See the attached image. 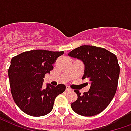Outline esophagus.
I'll return each instance as SVG.
<instances>
[{"label": "esophagus", "mask_w": 131, "mask_h": 131, "mask_svg": "<svg viewBox=\"0 0 131 131\" xmlns=\"http://www.w3.org/2000/svg\"><path fill=\"white\" fill-rule=\"evenodd\" d=\"M66 90L67 92H70V91H71L72 89L70 88H69V87H66Z\"/></svg>", "instance_id": "esophagus-1"}]
</instances>
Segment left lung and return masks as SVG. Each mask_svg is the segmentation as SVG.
<instances>
[{
    "mask_svg": "<svg viewBox=\"0 0 131 131\" xmlns=\"http://www.w3.org/2000/svg\"><path fill=\"white\" fill-rule=\"evenodd\" d=\"M70 57L81 60L85 65L82 79L90 83L88 92L81 95L74 90L77 99L71 104L74 112L85 117L96 115L106 109L115 95L119 76L117 58L103 48L81 46L72 50Z\"/></svg>",
    "mask_w": 131,
    "mask_h": 131,
    "instance_id": "1",
    "label": "left lung"
}]
</instances>
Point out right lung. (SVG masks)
<instances>
[{
    "mask_svg": "<svg viewBox=\"0 0 131 131\" xmlns=\"http://www.w3.org/2000/svg\"><path fill=\"white\" fill-rule=\"evenodd\" d=\"M64 52L33 50L21 53L11 60L8 76L11 93L18 107L33 117L46 115L52 110L55 98L66 90V85L47 84L43 88L45 74Z\"/></svg>",
    "mask_w": 131,
    "mask_h": 131,
    "instance_id": "1",
    "label": "right lung"
}]
</instances>
